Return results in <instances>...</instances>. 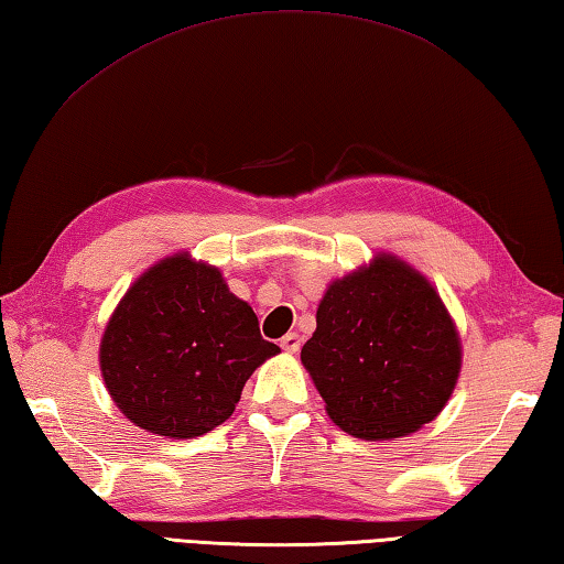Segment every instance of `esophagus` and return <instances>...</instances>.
I'll return each instance as SVG.
<instances>
[{
    "label": "esophagus",
    "mask_w": 564,
    "mask_h": 564,
    "mask_svg": "<svg viewBox=\"0 0 564 564\" xmlns=\"http://www.w3.org/2000/svg\"><path fill=\"white\" fill-rule=\"evenodd\" d=\"M281 347L285 352H291V355H295L301 350V335L299 333H289V335H283L281 337Z\"/></svg>",
    "instance_id": "obj_1"
}]
</instances>
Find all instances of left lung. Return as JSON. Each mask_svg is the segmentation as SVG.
<instances>
[{"instance_id":"left-lung-1","label":"left lung","mask_w":564,"mask_h":564,"mask_svg":"<svg viewBox=\"0 0 564 564\" xmlns=\"http://www.w3.org/2000/svg\"><path fill=\"white\" fill-rule=\"evenodd\" d=\"M301 360L347 434L387 442L432 422L460 372V340L434 285L397 256L337 279Z\"/></svg>"}]
</instances>
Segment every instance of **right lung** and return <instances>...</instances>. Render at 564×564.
Instances as JSON below:
<instances>
[{
    "mask_svg": "<svg viewBox=\"0 0 564 564\" xmlns=\"http://www.w3.org/2000/svg\"><path fill=\"white\" fill-rule=\"evenodd\" d=\"M279 352L219 269L175 253L122 295L100 340V372L132 424L194 438L227 422L256 367Z\"/></svg>",
    "mask_w": 564,
    "mask_h": 564,
    "instance_id": "obj_1",
    "label": "right lung"
}]
</instances>
